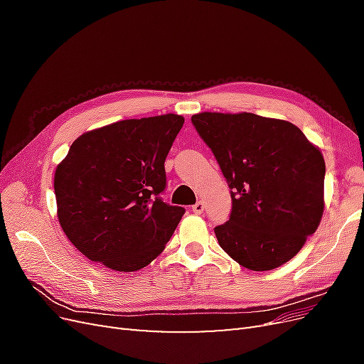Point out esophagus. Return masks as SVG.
Masks as SVG:
<instances>
[{
	"instance_id": "esophagus-1",
	"label": "esophagus",
	"mask_w": 364,
	"mask_h": 364,
	"mask_svg": "<svg viewBox=\"0 0 364 364\" xmlns=\"http://www.w3.org/2000/svg\"><path fill=\"white\" fill-rule=\"evenodd\" d=\"M203 209H205L203 202H197L196 205H193V213H194V214H202Z\"/></svg>"
}]
</instances>
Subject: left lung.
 <instances>
[{
  "label": "left lung",
  "instance_id": "8db88e82",
  "mask_svg": "<svg viewBox=\"0 0 364 364\" xmlns=\"http://www.w3.org/2000/svg\"><path fill=\"white\" fill-rule=\"evenodd\" d=\"M191 121L230 188L232 211L214 229L220 247L255 272L290 261L322 220L321 150L284 119L202 112Z\"/></svg>",
  "mask_w": 364,
  "mask_h": 364
}]
</instances>
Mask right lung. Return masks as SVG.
Listing matches in <instances>:
<instances>
[{"instance_id":"obj_1","label":"right lung","mask_w":364,"mask_h":364,"mask_svg":"<svg viewBox=\"0 0 364 364\" xmlns=\"http://www.w3.org/2000/svg\"><path fill=\"white\" fill-rule=\"evenodd\" d=\"M165 114L86 132L54 173L65 235L91 261L135 272L155 259L185 213L161 199L164 162L183 126Z\"/></svg>"}]
</instances>
